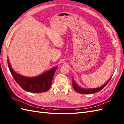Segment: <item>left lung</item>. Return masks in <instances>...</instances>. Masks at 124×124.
<instances>
[{"label":"left lung","instance_id":"8db88e82","mask_svg":"<svg viewBox=\"0 0 124 124\" xmlns=\"http://www.w3.org/2000/svg\"><path fill=\"white\" fill-rule=\"evenodd\" d=\"M110 79H111V78L109 79L107 82L105 83L104 85L101 86V87H100L99 88H92V89H83V88H80V87H79V86L77 85L76 81L73 79V78L72 80L73 88L77 92H78V93H81V94H90V93H97V92H98L101 90H102V89L108 84V83L109 82V81H110Z\"/></svg>","mask_w":124,"mask_h":124}]
</instances>
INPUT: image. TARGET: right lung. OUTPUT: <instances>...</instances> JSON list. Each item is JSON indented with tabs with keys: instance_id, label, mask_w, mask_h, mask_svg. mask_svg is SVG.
Masks as SVG:
<instances>
[{
	"instance_id": "obj_1",
	"label": "right lung",
	"mask_w": 124,
	"mask_h": 124,
	"mask_svg": "<svg viewBox=\"0 0 124 124\" xmlns=\"http://www.w3.org/2000/svg\"><path fill=\"white\" fill-rule=\"evenodd\" d=\"M8 65L11 75L21 87L25 91L34 93H45L50 89L54 73L57 68L54 67L35 77H26L17 73L13 70L8 59Z\"/></svg>"
}]
</instances>
